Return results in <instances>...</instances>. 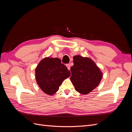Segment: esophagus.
I'll list each match as a JSON object with an SVG mask.
<instances>
[{
    "label": "esophagus",
    "mask_w": 132,
    "mask_h": 132,
    "mask_svg": "<svg viewBox=\"0 0 132 132\" xmlns=\"http://www.w3.org/2000/svg\"><path fill=\"white\" fill-rule=\"evenodd\" d=\"M67 67L68 69L70 70V64H67Z\"/></svg>",
    "instance_id": "esophagus-1"
}]
</instances>
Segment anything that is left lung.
I'll return each instance as SVG.
<instances>
[{"label": "left lung", "mask_w": 132, "mask_h": 132, "mask_svg": "<svg viewBox=\"0 0 132 132\" xmlns=\"http://www.w3.org/2000/svg\"><path fill=\"white\" fill-rule=\"evenodd\" d=\"M73 63L74 65L70 68V80L78 93L82 95L88 94L100 84L103 73L89 57L74 55Z\"/></svg>", "instance_id": "1"}]
</instances>
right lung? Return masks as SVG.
Returning a JSON list of instances; mask_svg holds the SVG:
<instances>
[{
    "label": "right lung",
    "mask_w": 132,
    "mask_h": 132,
    "mask_svg": "<svg viewBox=\"0 0 132 132\" xmlns=\"http://www.w3.org/2000/svg\"><path fill=\"white\" fill-rule=\"evenodd\" d=\"M70 76V70L58 58L45 57L39 62L35 69L37 84L48 95L56 93L64 80Z\"/></svg>",
    "instance_id": "add662e5"
}]
</instances>
